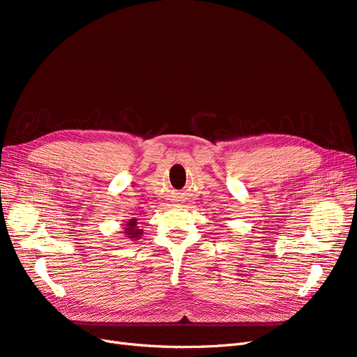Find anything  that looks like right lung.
<instances>
[{
    "label": "right lung",
    "mask_w": 357,
    "mask_h": 357,
    "mask_svg": "<svg viewBox=\"0 0 357 357\" xmlns=\"http://www.w3.org/2000/svg\"><path fill=\"white\" fill-rule=\"evenodd\" d=\"M137 220L138 219H135V218L129 219L123 228V235L129 240H139L143 236V229H142V226H138Z\"/></svg>",
    "instance_id": "obj_1"
}]
</instances>
